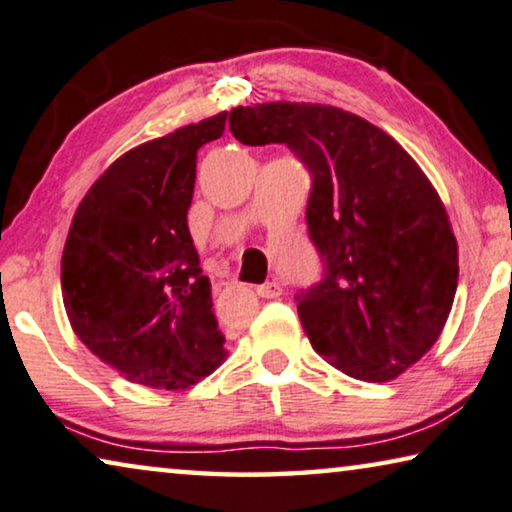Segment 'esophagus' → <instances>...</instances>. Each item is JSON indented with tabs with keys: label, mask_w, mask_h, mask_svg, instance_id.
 Masks as SVG:
<instances>
[{
	"label": "esophagus",
	"mask_w": 512,
	"mask_h": 512,
	"mask_svg": "<svg viewBox=\"0 0 512 512\" xmlns=\"http://www.w3.org/2000/svg\"><path fill=\"white\" fill-rule=\"evenodd\" d=\"M256 293L265 297V300H277V297L281 295V286L277 281H267V283H263V286L256 288Z\"/></svg>",
	"instance_id": "esophagus-1"
}]
</instances>
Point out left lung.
Here are the masks:
<instances>
[{"label": "left lung", "mask_w": 512, "mask_h": 512, "mask_svg": "<svg viewBox=\"0 0 512 512\" xmlns=\"http://www.w3.org/2000/svg\"><path fill=\"white\" fill-rule=\"evenodd\" d=\"M245 146L286 144L311 171L306 224L325 277L295 297L313 350L389 382L435 345L458 288V242L412 155L357 114L316 102L231 109Z\"/></svg>", "instance_id": "left-lung-1"}]
</instances>
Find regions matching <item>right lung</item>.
Returning a JSON list of instances; mask_svg holds the SVG:
<instances>
[{
    "instance_id": "1",
    "label": "right lung",
    "mask_w": 512,
    "mask_h": 512,
    "mask_svg": "<svg viewBox=\"0 0 512 512\" xmlns=\"http://www.w3.org/2000/svg\"><path fill=\"white\" fill-rule=\"evenodd\" d=\"M226 112L139 144L107 167L75 210L61 293L77 338L130 382L187 389L226 357L187 210L196 153Z\"/></svg>"
}]
</instances>
